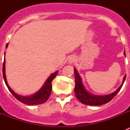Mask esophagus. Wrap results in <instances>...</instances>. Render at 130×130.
<instances>
[{
  "instance_id": "esophagus-1",
  "label": "esophagus",
  "mask_w": 130,
  "mask_h": 130,
  "mask_svg": "<svg viewBox=\"0 0 130 130\" xmlns=\"http://www.w3.org/2000/svg\"><path fill=\"white\" fill-rule=\"evenodd\" d=\"M75 61H76V58H75V57H74V56H72V57H70V58H69L68 64H73V63L75 62Z\"/></svg>"
}]
</instances>
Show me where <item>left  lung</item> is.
I'll list each match as a JSON object with an SVG mask.
<instances>
[{
	"label": "left lung",
	"instance_id": "obj_1",
	"mask_svg": "<svg viewBox=\"0 0 130 130\" xmlns=\"http://www.w3.org/2000/svg\"><path fill=\"white\" fill-rule=\"evenodd\" d=\"M124 56H126L125 51L124 52ZM74 73H75V83L74 92H75V96H76L77 98L79 100V102H81L82 104L88 105H102L110 102L120 91L124 83L126 76V75H124L122 83L119 87V88H117V90H116L114 92L107 95H95L89 92L86 89L83 83L82 79H81V76L75 68H74Z\"/></svg>",
	"mask_w": 130,
	"mask_h": 130
}]
</instances>
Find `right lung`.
Segmentation results:
<instances>
[{"instance_id":"add662e5","label":"right lung","mask_w":130,"mask_h":130,"mask_svg":"<svg viewBox=\"0 0 130 130\" xmlns=\"http://www.w3.org/2000/svg\"><path fill=\"white\" fill-rule=\"evenodd\" d=\"M8 44L7 43L6 47H8ZM4 56H5V53H4ZM5 63L6 60L5 57H4V62H3V68H2V73H3V77H4V82L6 85L7 87L10 91V92L14 96L16 99L18 100L19 101L21 102L23 104H26L29 105H39L45 103L48 100V98L50 96V94L52 90V85L51 83L52 81L55 79L56 75L58 73V71H56L55 73H51L50 76L47 78L46 81L45 82L44 85L38 91H37L34 94L30 95V96H21L19 95L17 93L15 92L10 87L8 83L7 82L6 77V72H5Z\"/></svg>"}]
</instances>
